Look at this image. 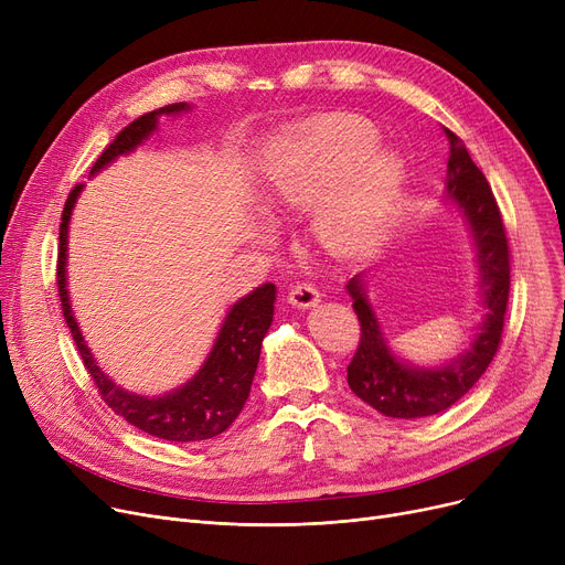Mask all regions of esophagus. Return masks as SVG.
Returning <instances> with one entry per match:
<instances>
[{
  "label": "esophagus",
  "mask_w": 565,
  "mask_h": 565,
  "mask_svg": "<svg viewBox=\"0 0 565 565\" xmlns=\"http://www.w3.org/2000/svg\"><path fill=\"white\" fill-rule=\"evenodd\" d=\"M288 302L292 307H298V309H309V307L320 302V290L313 284H309V281L295 284L290 288V292H288Z\"/></svg>",
  "instance_id": "esophagus-1"
}]
</instances>
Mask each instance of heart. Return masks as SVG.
I'll use <instances>...</instances> for the list:
<instances>
[{"mask_svg":"<svg viewBox=\"0 0 565 565\" xmlns=\"http://www.w3.org/2000/svg\"><path fill=\"white\" fill-rule=\"evenodd\" d=\"M377 143L360 114L339 111L309 121L267 151L265 199L275 211H309L316 243L332 256L364 254L390 224L405 167Z\"/></svg>","mask_w":565,"mask_h":565,"instance_id":"1","label":"heart"}]
</instances>
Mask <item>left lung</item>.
<instances>
[{
  "mask_svg": "<svg viewBox=\"0 0 565 565\" xmlns=\"http://www.w3.org/2000/svg\"><path fill=\"white\" fill-rule=\"evenodd\" d=\"M444 135L449 139L447 194L460 207L477 245L481 307L486 313L471 345L456 360L437 369L409 366L396 358L384 339L364 288V273L348 281L345 288L362 330L360 348L348 364V384L354 396L394 419L433 417L460 401L497 354L509 307L511 254L492 188L469 158L462 139L449 128H444Z\"/></svg>",
  "mask_w": 565,
  "mask_h": 565,
  "instance_id": "1",
  "label": "left lung"
}]
</instances>
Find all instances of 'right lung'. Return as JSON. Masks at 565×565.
<instances>
[{"label":"right lung","instance_id":"add662e5","mask_svg":"<svg viewBox=\"0 0 565 565\" xmlns=\"http://www.w3.org/2000/svg\"><path fill=\"white\" fill-rule=\"evenodd\" d=\"M185 109H190V105L173 103L135 118V121L118 132L116 139L100 153V158L92 167V173H98L118 156L135 151V148L158 128V118L162 114H178ZM82 188L84 185L71 190L62 213V226H58L56 286L68 330L75 339L86 371L92 373L96 382L100 398L118 414V417H124L135 428L167 441H199L224 433L237 419V414L243 412V405L249 398L252 380L260 358V343L273 324L277 298L275 284L258 286L247 295V298L237 300L231 307L211 354H207V360L203 362L199 373L190 382H185L181 390L158 398H148L116 387V384L98 369L92 350L86 348L75 316L71 311L66 288L68 222Z\"/></svg>","mask_w":565,"mask_h":565}]
</instances>
